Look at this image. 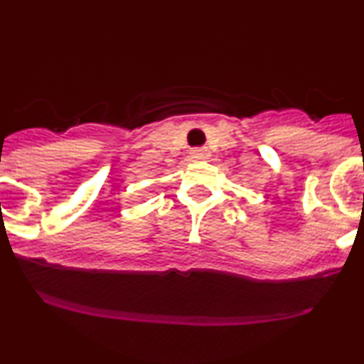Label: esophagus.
I'll list each match as a JSON object with an SVG mask.
<instances>
[{"label": "esophagus", "instance_id": "1", "mask_svg": "<svg viewBox=\"0 0 364 364\" xmlns=\"http://www.w3.org/2000/svg\"><path fill=\"white\" fill-rule=\"evenodd\" d=\"M208 157H210V152H208L207 149H193V150H191V159H195V161H207Z\"/></svg>", "mask_w": 364, "mask_h": 364}]
</instances>
